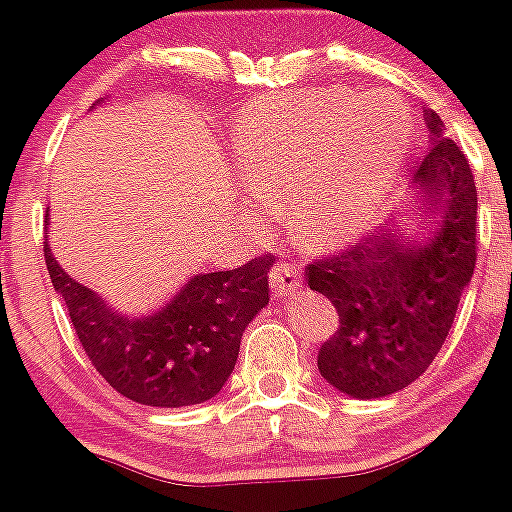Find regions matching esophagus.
<instances>
[{"instance_id": "34e87169", "label": "esophagus", "mask_w": 512, "mask_h": 512, "mask_svg": "<svg viewBox=\"0 0 512 512\" xmlns=\"http://www.w3.org/2000/svg\"><path fill=\"white\" fill-rule=\"evenodd\" d=\"M299 282H302V275H299L297 267H294V265L280 262V265L272 267L270 285H272V292H275L277 297H285V294H292V289H297Z\"/></svg>"}]
</instances>
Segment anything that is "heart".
Segmentation results:
<instances>
[{
    "mask_svg": "<svg viewBox=\"0 0 512 512\" xmlns=\"http://www.w3.org/2000/svg\"><path fill=\"white\" fill-rule=\"evenodd\" d=\"M232 148L247 190L285 210L304 247L329 250L381 215L409 153V121L389 96L307 91L245 108Z\"/></svg>",
    "mask_w": 512,
    "mask_h": 512,
    "instance_id": "1",
    "label": "heart"
}]
</instances>
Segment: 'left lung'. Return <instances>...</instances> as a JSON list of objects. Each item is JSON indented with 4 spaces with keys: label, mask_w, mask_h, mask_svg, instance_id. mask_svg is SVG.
<instances>
[{
    "label": "left lung",
    "mask_w": 512,
    "mask_h": 512,
    "mask_svg": "<svg viewBox=\"0 0 512 512\" xmlns=\"http://www.w3.org/2000/svg\"><path fill=\"white\" fill-rule=\"evenodd\" d=\"M431 148L416 165L418 213L436 215L426 237L384 225L347 250L307 265V285L337 307L319 374L352 399H381L414 384L441 352L476 267L478 190L466 153L423 113Z\"/></svg>",
    "instance_id": "obj_1"
}]
</instances>
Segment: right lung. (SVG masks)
Here are the masks:
<instances>
[{
	"mask_svg": "<svg viewBox=\"0 0 512 512\" xmlns=\"http://www.w3.org/2000/svg\"><path fill=\"white\" fill-rule=\"evenodd\" d=\"M44 260L91 364L118 394L143 406L178 409L220 394L235 369L242 332L270 302V255L237 270L200 272L148 317L108 307L61 270L49 242Z\"/></svg>",
	"mask_w": 512,
	"mask_h": 512,
	"instance_id": "obj_1",
	"label": "right lung"
}]
</instances>
